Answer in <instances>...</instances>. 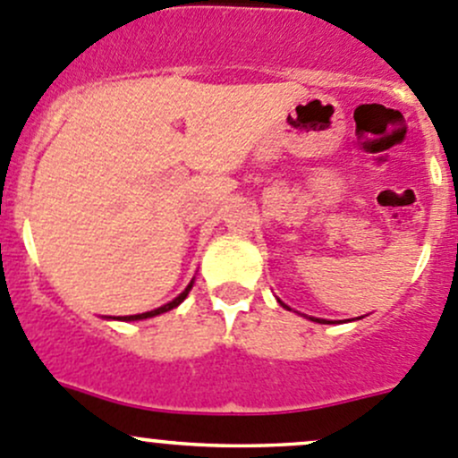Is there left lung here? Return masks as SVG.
<instances>
[{"mask_svg":"<svg viewBox=\"0 0 458 458\" xmlns=\"http://www.w3.org/2000/svg\"><path fill=\"white\" fill-rule=\"evenodd\" d=\"M285 308H288V306H285ZM312 318V321H317V323H330V321H326V318H315V317H310Z\"/></svg>","mask_w":458,"mask_h":458,"instance_id":"left-lung-1","label":"left lung"}]
</instances>
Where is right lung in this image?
Listing matches in <instances>:
<instances>
[{"label": "right lung", "mask_w": 458, "mask_h": 458, "mask_svg": "<svg viewBox=\"0 0 458 458\" xmlns=\"http://www.w3.org/2000/svg\"><path fill=\"white\" fill-rule=\"evenodd\" d=\"M191 288H192V281L191 284H188V288L183 290L182 294H179L177 299H173V301L170 303H165V306H161V308H157V310H150V312H141V315H131V317H122V321H141V318H150V317H157V315H161V312H168V310H173V308H177L179 303L183 301V299L188 297V293H191Z\"/></svg>", "instance_id": "add662e5"}]
</instances>
